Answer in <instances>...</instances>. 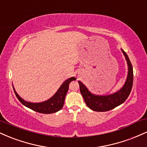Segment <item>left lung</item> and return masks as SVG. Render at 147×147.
<instances>
[{
	"label": "left lung",
	"mask_w": 147,
	"mask_h": 147,
	"mask_svg": "<svg viewBox=\"0 0 147 147\" xmlns=\"http://www.w3.org/2000/svg\"><path fill=\"white\" fill-rule=\"evenodd\" d=\"M121 50L127 62L128 74L124 86L117 92L106 95H95L92 93L81 81H78L81 93L87 106L91 110L97 112H104L112 110L114 108L123 104L129 97L133 86V66L127 54L122 49H121Z\"/></svg>",
	"instance_id": "obj_1"
}]
</instances>
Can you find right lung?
<instances>
[{
	"instance_id": "right-lung-1",
	"label": "right lung",
	"mask_w": 147,
	"mask_h": 147,
	"mask_svg": "<svg viewBox=\"0 0 147 147\" xmlns=\"http://www.w3.org/2000/svg\"><path fill=\"white\" fill-rule=\"evenodd\" d=\"M73 80H76L75 77H72L65 80L61 84V86L57 91L56 93L52 97H50L48 100L44 101V102L38 103L30 102L24 100L18 95L16 91L15 90L14 86H13V88H14L16 97L21 102V104H23V105L29 108L32 110L36 111V112L44 114H50L56 113L63 108L65 95H66L69 88V84Z\"/></svg>"
}]
</instances>
